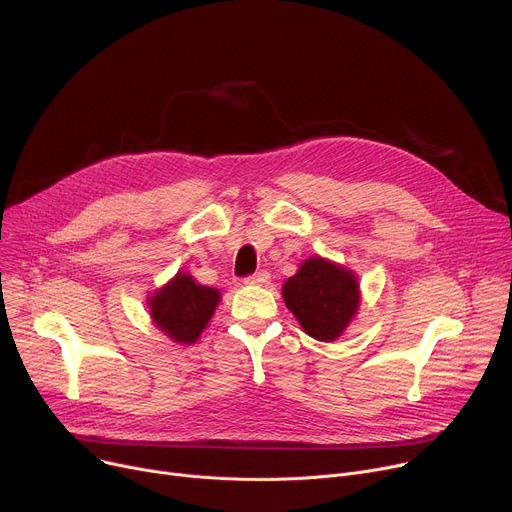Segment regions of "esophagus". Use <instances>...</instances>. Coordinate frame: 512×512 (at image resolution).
<instances>
[{
	"instance_id": "esophagus-1",
	"label": "esophagus",
	"mask_w": 512,
	"mask_h": 512,
	"mask_svg": "<svg viewBox=\"0 0 512 512\" xmlns=\"http://www.w3.org/2000/svg\"><path fill=\"white\" fill-rule=\"evenodd\" d=\"M267 281H269V273L267 271H257V273L245 277V283H251V285H263Z\"/></svg>"
}]
</instances>
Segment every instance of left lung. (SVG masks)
I'll list each match as a JSON object with an SVG mask.
<instances>
[{
	"label": "left lung",
	"mask_w": 512,
	"mask_h": 512,
	"mask_svg": "<svg viewBox=\"0 0 512 512\" xmlns=\"http://www.w3.org/2000/svg\"><path fill=\"white\" fill-rule=\"evenodd\" d=\"M283 300L312 338L330 342L358 308V283L348 269L312 257L285 281Z\"/></svg>",
	"instance_id": "8db88e82"
}]
</instances>
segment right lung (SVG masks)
Masks as SVG:
<instances>
[{"instance_id": "right-lung-1", "label": "right lung", "mask_w": 512, "mask_h": 512, "mask_svg": "<svg viewBox=\"0 0 512 512\" xmlns=\"http://www.w3.org/2000/svg\"><path fill=\"white\" fill-rule=\"evenodd\" d=\"M221 294L196 283L190 275L178 273L150 300V314L160 330L172 340L192 344L208 324Z\"/></svg>"}]
</instances>
